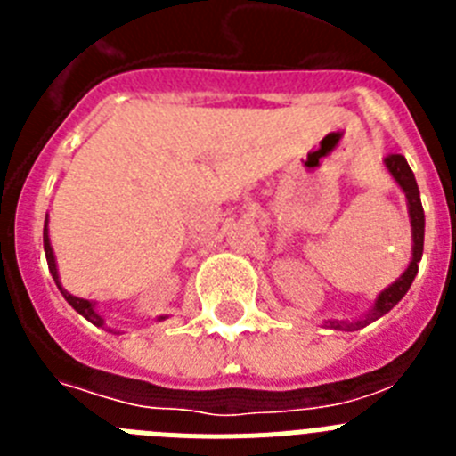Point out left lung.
<instances>
[{"label":"left lung","instance_id":"8db88e82","mask_svg":"<svg viewBox=\"0 0 456 456\" xmlns=\"http://www.w3.org/2000/svg\"><path fill=\"white\" fill-rule=\"evenodd\" d=\"M386 168L393 175V180L397 183V187L404 191L406 196V208H409V219H411V237H413V248H411V263L409 267L404 269L395 283H390L388 288L381 289L377 294V299H374L372 308L365 313L363 317H358V320H326L324 326L329 329H336V331H358V329H363L368 326L370 322L379 320V317H384L388 310H393L395 305L400 304L402 297L409 292L411 283H413V278L418 273V263H420L422 257V247H425V212H422V203H420V189H418L416 175L411 171L409 162H406L402 155H388L384 159Z\"/></svg>","mask_w":456,"mask_h":456}]
</instances>
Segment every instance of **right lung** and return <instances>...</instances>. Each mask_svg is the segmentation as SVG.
Listing matches in <instances>:
<instances>
[{"label":"right lung","instance_id":"right-lung-1","mask_svg":"<svg viewBox=\"0 0 456 456\" xmlns=\"http://www.w3.org/2000/svg\"><path fill=\"white\" fill-rule=\"evenodd\" d=\"M43 248H45V257H47V267H50V273L52 278H54L56 288L61 289L63 299L68 301V304L72 305V308L77 310L79 315L86 317L91 324L95 326H104V320L102 315H100L98 310H95V301H88V299H79V297H75V294H70L68 289H63L61 281H59V269H56V257H54V251H52V244H50V228H47V216H45V228H43ZM157 320H164L162 317H157Z\"/></svg>","mask_w":456,"mask_h":456}]
</instances>
